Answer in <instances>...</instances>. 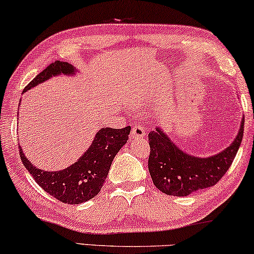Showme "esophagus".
<instances>
[{"label":"esophagus","instance_id":"34e87169","mask_svg":"<svg viewBox=\"0 0 254 254\" xmlns=\"http://www.w3.org/2000/svg\"><path fill=\"white\" fill-rule=\"evenodd\" d=\"M144 136H146V133H144L143 128L140 125H134L130 131V139H142Z\"/></svg>","mask_w":254,"mask_h":254}]
</instances>
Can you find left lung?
<instances>
[{
  "label": "left lung",
  "mask_w": 254,
  "mask_h": 254,
  "mask_svg": "<svg viewBox=\"0 0 254 254\" xmlns=\"http://www.w3.org/2000/svg\"><path fill=\"white\" fill-rule=\"evenodd\" d=\"M244 117L236 139L225 149L207 157L193 156L181 149L161 127L148 135V159L151 180L160 191L169 196H188L215 186L231 167L244 133Z\"/></svg>",
  "instance_id": "1"
}]
</instances>
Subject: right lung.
I'll list each match as a JSON object with an SVG mask.
<instances>
[{"mask_svg": "<svg viewBox=\"0 0 254 254\" xmlns=\"http://www.w3.org/2000/svg\"><path fill=\"white\" fill-rule=\"evenodd\" d=\"M78 70L71 64L56 61L37 74L23 91L31 90L57 75H75ZM130 127L123 129L104 127L95 134L91 146L71 166L63 170L48 171L34 166L24 155L19 146V155L24 167L34 177L39 187L55 198L67 204H80L97 196L101 190L110 171L112 161L126 144Z\"/></svg>", "mask_w": 254, "mask_h": 254, "instance_id": "right-lung-1", "label": "right lung"}]
</instances>
